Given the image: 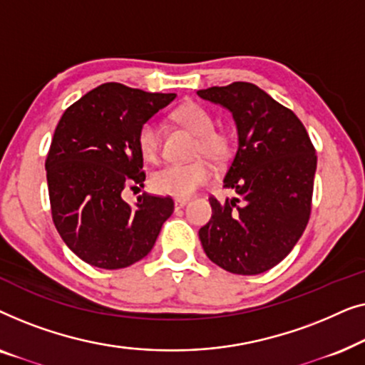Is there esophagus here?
<instances>
[{
	"instance_id": "1",
	"label": "esophagus",
	"mask_w": 365,
	"mask_h": 365,
	"mask_svg": "<svg viewBox=\"0 0 365 365\" xmlns=\"http://www.w3.org/2000/svg\"><path fill=\"white\" fill-rule=\"evenodd\" d=\"M187 204V199H174V206H176V209H181Z\"/></svg>"
}]
</instances>
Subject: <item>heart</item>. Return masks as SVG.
<instances>
[{"instance_id":"obj_1","label":"heart","mask_w":365,"mask_h":365,"mask_svg":"<svg viewBox=\"0 0 365 365\" xmlns=\"http://www.w3.org/2000/svg\"><path fill=\"white\" fill-rule=\"evenodd\" d=\"M173 119L196 134L194 156H204L209 161L221 164L232 151L231 134L226 129L214 128V116L209 109L197 103H186L173 113ZM138 149L149 163L158 161L161 154V129L153 119L144 121L138 129ZM211 166L204 159L192 163L168 164L151 176V186L156 192L186 199L192 196L211 179Z\"/></svg>"}]
</instances>
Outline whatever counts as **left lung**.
Returning a JSON list of instances; mask_svg holds the SVG:
<instances>
[{
	"label": "left lung",
	"instance_id": "left-lung-1",
	"mask_svg": "<svg viewBox=\"0 0 365 365\" xmlns=\"http://www.w3.org/2000/svg\"><path fill=\"white\" fill-rule=\"evenodd\" d=\"M197 94L232 113L239 138L224 178L237 197H209L212 217L199 239L224 271L256 276L277 266L307 226L316 148L301 119L256 84L237 81Z\"/></svg>",
	"mask_w": 365,
	"mask_h": 365
}]
</instances>
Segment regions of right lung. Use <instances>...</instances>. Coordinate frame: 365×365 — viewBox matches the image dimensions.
Wrapping results in <instances>:
<instances>
[{"instance_id":"add662e5","label":"right lung","mask_w":365,"mask_h":365,"mask_svg":"<svg viewBox=\"0 0 365 365\" xmlns=\"http://www.w3.org/2000/svg\"><path fill=\"white\" fill-rule=\"evenodd\" d=\"M176 98L104 83L59 119L46 156L53 222L64 244L99 269H123L148 256L173 197L143 192L136 206L124 187L144 186L138 129Z\"/></svg>"}]
</instances>
